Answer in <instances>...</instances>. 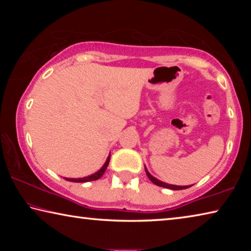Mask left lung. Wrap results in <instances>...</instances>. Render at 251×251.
I'll return each mask as SVG.
<instances>
[{"instance_id":"obj_1","label":"left lung","mask_w":251,"mask_h":251,"mask_svg":"<svg viewBox=\"0 0 251 251\" xmlns=\"http://www.w3.org/2000/svg\"><path fill=\"white\" fill-rule=\"evenodd\" d=\"M145 171H146V175H147V177L150 178V179H151L152 182H154L155 185H157V186H160V187H164V188H168V189H173V190H180V189L189 188L190 186H193V185H190V186H177V185H171V184H167V182L161 181V180H159V179H157V178H155L154 176H151V174H150V172L147 171L146 166H145Z\"/></svg>"}]
</instances>
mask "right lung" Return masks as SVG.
<instances>
[{
  "label": "right lung",
  "instance_id": "obj_1",
  "mask_svg": "<svg viewBox=\"0 0 251 251\" xmlns=\"http://www.w3.org/2000/svg\"><path fill=\"white\" fill-rule=\"evenodd\" d=\"M109 158H110V154L108 155L107 159H106V161H105V164L103 165V166H101V168L100 169V171H97L96 173L92 174V175H90V176H86V177H83V178H65V179L69 180V181H73V182H86V181H92V180L100 179V178L103 176V174L105 173L106 168H107V166H108Z\"/></svg>",
  "mask_w": 251,
  "mask_h": 251
}]
</instances>
